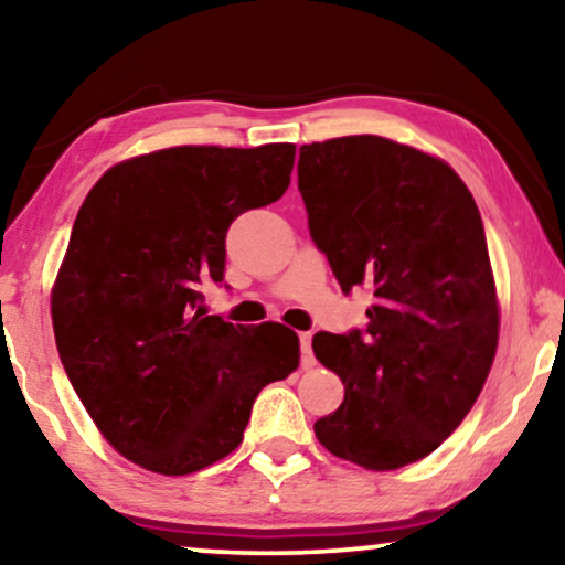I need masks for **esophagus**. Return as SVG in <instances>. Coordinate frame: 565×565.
<instances>
[{
  "label": "esophagus",
  "mask_w": 565,
  "mask_h": 565,
  "mask_svg": "<svg viewBox=\"0 0 565 565\" xmlns=\"http://www.w3.org/2000/svg\"><path fill=\"white\" fill-rule=\"evenodd\" d=\"M300 365L311 367L313 365V350H311V331L300 334Z\"/></svg>",
  "instance_id": "1"
}]
</instances>
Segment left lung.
Returning a JSON list of instances; mask_svg holds the SVG:
<instances>
[{
	"label": "left lung",
	"mask_w": 565,
	"mask_h": 565,
	"mask_svg": "<svg viewBox=\"0 0 565 565\" xmlns=\"http://www.w3.org/2000/svg\"><path fill=\"white\" fill-rule=\"evenodd\" d=\"M298 190L342 290L373 292L365 329L313 337L344 383L316 437L367 470L427 458L473 408L499 344L476 200L443 159L381 136L300 146Z\"/></svg>",
	"instance_id": "8db88e82"
}]
</instances>
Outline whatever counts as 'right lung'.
<instances>
[{
  "instance_id": "right-lung-1",
  "label": "right lung",
  "mask_w": 565,
  "mask_h": 565,
  "mask_svg": "<svg viewBox=\"0 0 565 565\" xmlns=\"http://www.w3.org/2000/svg\"><path fill=\"white\" fill-rule=\"evenodd\" d=\"M296 146H174L120 161L76 213L51 292L58 358L122 458L188 476L234 452L267 383L298 367L296 331L205 316L234 218L282 198Z\"/></svg>"
}]
</instances>
